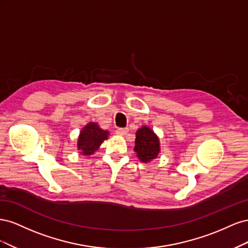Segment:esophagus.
Here are the masks:
<instances>
[{
    "instance_id": "34e87169",
    "label": "esophagus",
    "mask_w": 248,
    "mask_h": 248,
    "mask_svg": "<svg viewBox=\"0 0 248 248\" xmlns=\"http://www.w3.org/2000/svg\"><path fill=\"white\" fill-rule=\"evenodd\" d=\"M127 132H128V129L127 128H118L116 130V133L119 134V136H125Z\"/></svg>"
}]
</instances>
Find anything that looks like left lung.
I'll return each mask as SVG.
<instances>
[{
  "mask_svg": "<svg viewBox=\"0 0 248 248\" xmlns=\"http://www.w3.org/2000/svg\"><path fill=\"white\" fill-rule=\"evenodd\" d=\"M159 140L152 129L147 126H142L137 131L134 151L137 152L140 160L149 162L155 159L159 153Z\"/></svg>",
  "mask_w": 248,
  "mask_h": 248,
  "instance_id": "left-lung-1",
  "label": "left lung"
}]
</instances>
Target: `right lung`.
Returning <instances> with one entry per match:
<instances>
[{
    "instance_id": "1",
    "label": "right lung",
    "mask_w": 248,
    "mask_h": 248,
    "mask_svg": "<svg viewBox=\"0 0 248 248\" xmlns=\"http://www.w3.org/2000/svg\"><path fill=\"white\" fill-rule=\"evenodd\" d=\"M108 132L102 130L96 123H89L84 129L80 131L78 149L82 155L93 154L104 140L108 139Z\"/></svg>"
}]
</instances>
